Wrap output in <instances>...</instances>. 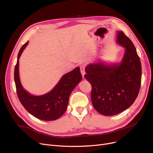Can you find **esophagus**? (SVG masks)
<instances>
[{
  "label": "esophagus",
  "mask_w": 153,
  "mask_h": 153,
  "mask_svg": "<svg viewBox=\"0 0 153 153\" xmlns=\"http://www.w3.org/2000/svg\"><path fill=\"white\" fill-rule=\"evenodd\" d=\"M85 66L84 65H82L80 66V71H81V73L82 75L83 76V77H84V75L85 74Z\"/></svg>",
  "instance_id": "esophagus-1"
}]
</instances>
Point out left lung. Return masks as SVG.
<instances>
[{
  "label": "left lung",
  "mask_w": 153,
  "mask_h": 153,
  "mask_svg": "<svg viewBox=\"0 0 153 153\" xmlns=\"http://www.w3.org/2000/svg\"><path fill=\"white\" fill-rule=\"evenodd\" d=\"M116 42L125 48L119 63L98 61L85 68V78L92 90L94 107L102 115L111 116L129 108L138 95L141 82V64L132 42L123 31H117Z\"/></svg>",
  "instance_id": "8db88e82"
}]
</instances>
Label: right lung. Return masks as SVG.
Masks as SVG:
<instances>
[{"label":"right lung","mask_w":153,"mask_h":153,"mask_svg":"<svg viewBox=\"0 0 153 153\" xmlns=\"http://www.w3.org/2000/svg\"><path fill=\"white\" fill-rule=\"evenodd\" d=\"M28 43L29 41L21 48L14 69V81L18 98L23 107L34 117L46 121L56 120L66 111L71 91L82 80L80 68L76 67L65 74L49 92L42 95L30 94L22 86L19 72V59Z\"/></svg>","instance_id":"add662e5"}]
</instances>
